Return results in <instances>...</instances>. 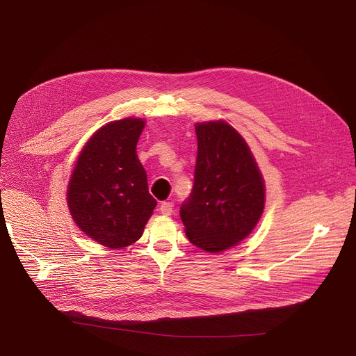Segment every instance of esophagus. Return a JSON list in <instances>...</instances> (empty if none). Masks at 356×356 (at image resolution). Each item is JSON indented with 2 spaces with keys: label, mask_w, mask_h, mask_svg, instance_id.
<instances>
[{
  "label": "esophagus",
  "mask_w": 356,
  "mask_h": 356,
  "mask_svg": "<svg viewBox=\"0 0 356 356\" xmlns=\"http://www.w3.org/2000/svg\"><path fill=\"white\" fill-rule=\"evenodd\" d=\"M159 211H161L163 216H170V214L173 213V202H169V201L161 202Z\"/></svg>",
  "instance_id": "1"
}]
</instances>
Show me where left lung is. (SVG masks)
Masks as SVG:
<instances>
[{
    "mask_svg": "<svg viewBox=\"0 0 356 356\" xmlns=\"http://www.w3.org/2000/svg\"><path fill=\"white\" fill-rule=\"evenodd\" d=\"M195 135L194 183L180 217L188 241L216 253L255 228L265 207V186L246 142L229 124H197Z\"/></svg>",
    "mask_w": 356,
    "mask_h": 356,
    "instance_id": "obj_1",
    "label": "left lung"
}]
</instances>
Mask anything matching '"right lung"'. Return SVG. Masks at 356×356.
<instances>
[{
    "label": "right lung",
    "instance_id": "obj_1",
    "mask_svg": "<svg viewBox=\"0 0 356 356\" xmlns=\"http://www.w3.org/2000/svg\"><path fill=\"white\" fill-rule=\"evenodd\" d=\"M143 127L142 120L125 118L99 128L81 150L69 183L74 222L111 249L138 241L156 207L135 150Z\"/></svg>",
    "mask_w": 356,
    "mask_h": 356
}]
</instances>
